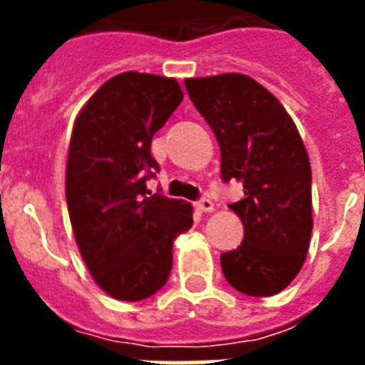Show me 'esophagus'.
Wrapping results in <instances>:
<instances>
[{"label":"esophagus","mask_w":365,"mask_h":365,"mask_svg":"<svg viewBox=\"0 0 365 365\" xmlns=\"http://www.w3.org/2000/svg\"><path fill=\"white\" fill-rule=\"evenodd\" d=\"M195 208L199 212H212L214 210V202H212L208 197H202V199H199L195 202Z\"/></svg>","instance_id":"34e87169"}]
</instances>
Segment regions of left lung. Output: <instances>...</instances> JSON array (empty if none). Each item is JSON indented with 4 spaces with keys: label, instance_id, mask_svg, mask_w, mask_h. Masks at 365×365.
<instances>
[{
    "label": "left lung",
    "instance_id": "1",
    "mask_svg": "<svg viewBox=\"0 0 365 365\" xmlns=\"http://www.w3.org/2000/svg\"><path fill=\"white\" fill-rule=\"evenodd\" d=\"M189 98L216 134L222 180L240 182L229 208L244 239L222 254L235 289L254 297L282 292L305 263L312 233L311 163L284 106L242 73L185 79Z\"/></svg>",
    "mask_w": 365,
    "mask_h": 365
}]
</instances>
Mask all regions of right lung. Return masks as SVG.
<instances>
[{
	"label": "right lung",
	"mask_w": 365,
	"mask_h": 365,
	"mask_svg": "<svg viewBox=\"0 0 365 365\" xmlns=\"http://www.w3.org/2000/svg\"><path fill=\"white\" fill-rule=\"evenodd\" d=\"M183 93L176 79L125 71L106 81L71 132L66 200L77 246L106 294L142 301L170 277L172 240L193 225L191 205L148 191L159 172L155 132Z\"/></svg>",
	"instance_id": "obj_1"
}]
</instances>
